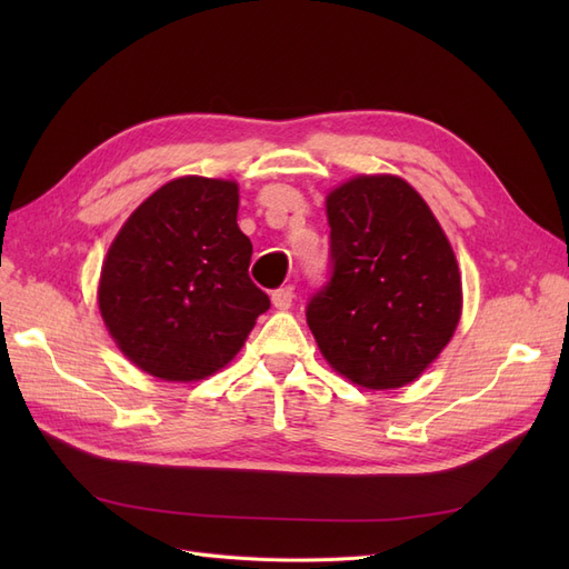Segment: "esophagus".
Here are the masks:
<instances>
[{"label": "esophagus", "mask_w": 569, "mask_h": 569, "mask_svg": "<svg viewBox=\"0 0 569 569\" xmlns=\"http://www.w3.org/2000/svg\"><path fill=\"white\" fill-rule=\"evenodd\" d=\"M291 303H295V287H291V284L272 291V306L274 308H280V311H287V308H291Z\"/></svg>", "instance_id": "34e87169"}]
</instances>
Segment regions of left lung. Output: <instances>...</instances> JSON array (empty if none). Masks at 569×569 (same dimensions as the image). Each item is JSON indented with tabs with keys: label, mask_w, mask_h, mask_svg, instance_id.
Segmentation results:
<instances>
[{
	"label": "left lung",
	"mask_w": 569,
	"mask_h": 569,
	"mask_svg": "<svg viewBox=\"0 0 569 569\" xmlns=\"http://www.w3.org/2000/svg\"><path fill=\"white\" fill-rule=\"evenodd\" d=\"M325 206L332 272L306 306L325 360L366 389L418 380L460 320L449 239L396 176H358L332 189Z\"/></svg>",
	"instance_id": "left-lung-1"
}]
</instances>
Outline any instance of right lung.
Listing matches in <instances>:
<instances>
[{
    "mask_svg": "<svg viewBox=\"0 0 569 569\" xmlns=\"http://www.w3.org/2000/svg\"><path fill=\"white\" fill-rule=\"evenodd\" d=\"M232 180L187 176L137 206L101 266L99 311L118 349L168 382L226 368L270 299L249 278Z\"/></svg>",
    "mask_w": 569,
    "mask_h": 569,
    "instance_id": "obj_1",
    "label": "right lung"
}]
</instances>
